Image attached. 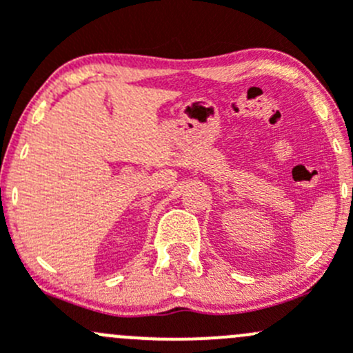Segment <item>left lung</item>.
Segmentation results:
<instances>
[{"label":"left lung","instance_id":"obj_1","mask_svg":"<svg viewBox=\"0 0 353 353\" xmlns=\"http://www.w3.org/2000/svg\"><path fill=\"white\" fill-rule=\"evenodd\" d=\"M352 196H353V190H352Z\"/></svg>","mask_w":353,"mask_h":353}]
</instances>
